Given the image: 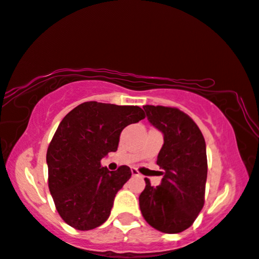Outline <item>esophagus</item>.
Wrapping results in <instances>:
<instances>
[{
  "mask_svg": "<svg viewBox=\"0 0 259 259\" xmlns=\"http://www.w3.org/2000/svg\"><path fill=\"white\" fill-rule=\"evenodd\" d=\"M131 174H133V176H140V172H138V170L135 169V167H131Z\"/></svg>",
  "mask_w": 259,
  "mask_h": 259,
  "instance_id": "esophagus-1",
  "label": "esophagus"
}]
</instances>
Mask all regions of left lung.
<instances>
[{"label": "left lung", "mask_w": 259, "mask_h": 259, "mask_svg": "<svg viewBox=\"0 0 259 259\" xmlns=\"http://www.w3.org/2000/svg\"><path fill=\"white\" fill-rule=\"evenodd\" d=\"M143 109L149 122L164 135V144L157 156L162 183L152 187L145 178L140 209L156 230L178 234L194 224L205 202V141L194 119L180 109L163 105Z\"/></svg>", "instance_id": "1"}]
</instances>
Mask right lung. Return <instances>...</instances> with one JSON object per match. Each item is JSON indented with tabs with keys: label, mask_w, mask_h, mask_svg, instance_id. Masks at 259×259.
Here are the masks:
<instances>
[{
	"label": "right lung",
	"mask_w": 259,
	"mask_h": 259,
	"mask_svg": "<svg viewBox=\"0 0 259 259\" xmlns=\"http://www.w3.org/2000/svg\"><path fill=\"white\" fill-rule=\"evenodd\" d=\"M144 117L136 105L90 101L62 119L48 147L47 163L50 194L68 225L85 231L108 220L115 196L131 177V170L121 165L109 171L101 161L117 150L122 130Z\"/></svg>",
	"instance_id": "obj_1"
}]
</instances>
